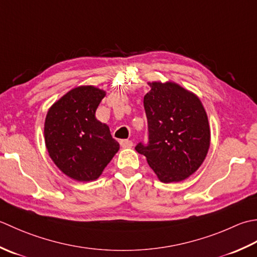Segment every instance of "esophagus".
Segmentation results:
<instances>
[{"label": "esophagus", "mask_w": 257, "mask_h": 257, "mask_svg": "<svg viewBox=\"0 0 257 257\" xmlns=\"http://www.w3.org/2000/svg\"><path fill=\"white\" fill-rule=\"evenodd\" d=\"M119 144H121L122 148H125V149L132 148V146H133V142H132V141H130V140H121Z\"/></svg>", "instance_id": "34e87169"}]
</instances>
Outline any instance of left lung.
<instances>
[{
	"label": "left lung",
	"instance_id": "1",
	"mask_svg": "<svg viewBox=\"0 0 257 257\" xmlns=\"http://www.w3.org/2000/svg\"><path fill=\"white\" fill-rule=\"evenodd\" d=\"M144 96L148 142L135 150L143 154L163 183L181 182L205 160L211 132L205 109L194 94L175 83H149Z\"/></svg>",
	"mask_w": 257,
	"mask_h": 257
}]
</instances>
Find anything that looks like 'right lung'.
Returning <instances> with one entry per match:
<instances>
[{
    "instance_id": "add662e5",
    "label": "right lung",
    "mask_w": 257,
    "mask_h": 257,
    "mask_svg": "<svg viewBox=\"0 0 257 257\" xmlns=\"http://www.w3.org/2000/svg\"><path fill=\"white\" fill-rule=\"evenodd\" d=\"M105 92L94 86H78L67 92L49 109L44 138L55 165L73 180H96L118 151L106 124L95 111Z\"/></svg>"
}]
</instances>
